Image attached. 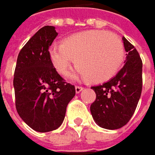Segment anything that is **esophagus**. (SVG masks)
<instances>
[{"label":"esophagus","mask_w":155,"mask_h":155,"mask_svg":"<svg viewBox=\"0 0 155 155\" xmlns=\"http://www.w3.org/2000/svg\"><path fill=\"white\" fill-rule=\"evenodd\" d=\"M82 90H83V88H82L81 86H75V92H76L77 94H79Z\"/></svg>","instance_id":"34e87169"}]
</instances>
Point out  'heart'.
<instances>
[{
  "mask_svg": "<svg viewBox=\"0 0 155 155\" xmlns=\"http://www.w3.org/2000/svg\"><path fill=\"white\" fill-rule=\"evenodd\" d=\"M49 54L58 73L63 74L74 60L77 66L69 76L91 82H102L115 75L124 59L119 38L102 30L81 32L66 38L64 43L55 42Z\"/></svg>",
  "mask_w": 155,
  "mask_h": 155,
  "instance_id": "heart-1",
  "label": "heart"
}]
</instances>
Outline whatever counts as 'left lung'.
<instances>
[{
	"label": "left lung",
	"mask_w": 155,
	"mask_h": 155,
	"mask_svg": "<svg viewBox=\"0 0 155 155\" xmlns=\"http://www.w3.org/2000/svg\"><path fill=\"white\" fill-rule=\"evenodd\" d=\"M126 60L118 74L102 85L93 86L96 100L91 106L95 122L106 130H117L132 117L142 91V60L123 36Z\"/></svg>",
	"instance_id": "obj_1"
}]
</instances>
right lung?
Wrapping results in <instances>:
<instances>
[{
  "label": "right lung",
  "instance_id": "add662e5",
  "mask_svg": "<svg viewBox=\"0 0 155 155\" xmlns=\"http://www.w3.org/2000/svg\"><path fill=\"white\" fill-rule=\"evenodd\" d=\"M57 36L54 26L41 28L20 50L14 74L18 114L38 132L57 130L75 96L74 86L64 81L49 58V47Z\"/></svg>",
  "mask_w": 155,
  "mask_h": 155
}]
</instances>
